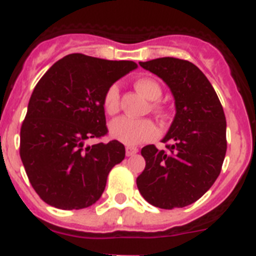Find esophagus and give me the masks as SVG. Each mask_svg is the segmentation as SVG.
Returning <instances> with one entry per match:
<instances>
[{"mask_svg": "<svg viewBox=\"0 0 256 256\" xmlns=\"http://www.w3.org/2000/svg\"><path fill=\"white\" fill-rule=\"evenodd\" d=\"M137 152H138V148H132V146H128V148H126V156H133V155H136Z\"/></svg>", "mask_w": 256, "mask_h": 256, "instance_id": "34e87169", "label": "esophagus"}]
</instances>
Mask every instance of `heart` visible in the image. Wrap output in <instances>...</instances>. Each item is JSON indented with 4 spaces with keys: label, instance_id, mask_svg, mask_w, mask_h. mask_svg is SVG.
I'll use <instances>...</instances> for the list:
<instances>
[{
    "label": "heart",
    "instance_id": "1",
    "mask_svg": "<svg viewBox=\"0 0 256 256\" xmlns=\"http://www.w3.org/2000/svg\"><path fill=\"white\" fill-rule=\"evenodd\" d=\"M137 91L141 92L148 100H159L162 97V87L154 78L144 76L134 82ZM102 106L108 114L112 115L119 108V87L112 84L106 90L102 98ZM152 108L156 112H162L164 106L159 102H154ZM158 126L151 119H134L130 116H119L110 123V133L115 140L128 146H136L142 142L154 140L158 136Z\"/></svg>",
    "mask_w": 256,
    "mask_h": 256
}]
</instances>
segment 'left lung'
I'll return each instance as SVG.
<instances>
[{
    "mask_svg": "<svg viewBox=\"0 0 256 256\" xmlns=\"http://www.w3.org/2000/svg\"><path fill=\"white\" fill-rule=\"evenodd\" d=\"M170 88L176 116L162 142L141 150L144 170L137 187L148 204L160 209L195 202L216 182L227 151L226 116L212 83L187 60L160 58L140 62Z\"/></svg>",
    "mask_w": 256,
    "mask_h": 256,
    "instance_id": "8db88e82",
    "label": "left lung"
}]
</instances>
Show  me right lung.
<instances>
[{
    "instance_id": "right-lung-1",
    "label": "right lung",
    "mask_w": 256,
    "mask_h": 256,
    "mask_svg": "<svg viewBox=\"0 0 256 256\" xmlns=\"http://www.w3.org/2000/svg\"><path fill=\"white\" fill-rule=\"evenodd\" d=\"M133 61L70 54L34 87L20 130V158L32 187L46 204L62 210L91 206L126 156L116 140L88 146L108 134L102 98Z\"/></svg>"
}]
</instances>
